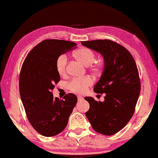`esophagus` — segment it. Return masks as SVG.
Returning <instances> with one entry per match:
<instances>
[{"label":"esophagus","instance_id":"esophagus-1","mask_svg":"<svg viewBox=\"0 0 158 158\" xmlns=\"http://www.w3.org/2000/svg\"><path fill=\"white\" fill-rule=\"evenodd\" d=\"M84 98L82 96H81V95H78V101H81V100H82Z\"/></svg>","mask_w":158,"mask_h":158}]
</instances>
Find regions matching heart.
Here are the masks:
<instances>
[{
  "label": "heart",
  "instance_id": "obj_1",
  "mask_svg": "<svg viewBox=\"0 0 158 158\" xmlns=\"http://www.w3.org/2000/svg\"><path fill=\"white\" fill-rule=\"evenodd\" d=\"M74 58L85 66H88L89 70L95 74H101L105 66L103 60H95V53L93 50L88 47H82L73 51ZM67 64V58L65 55H60L56 60V69L60 76H64L66 73ZM93 84V80L89 76L82 78H76L71 80L68 83V88L71 92L76 94H83Z\"/></svg>",
  "mask_w": 158,
  "mask_h": 158
}]
</instances>
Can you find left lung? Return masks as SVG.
I'll return each mask as SVG.
<instances>
[{"instance_id": "8db88e82", "label": "left lung", "mask_w": 158, "mask_h": 158, "mask_svg": "<svg viewBox=\"0 0 158 158\" xmlns=\"http://www.w3.org/2000/svg\"><path fill=\"white\" fill-rule=\"evenodd\" d=\"M84 46L103 56L104 70L94 91L106 94L104 102L90 97L85 113L95 131L114 135L126 126L135 111L140 92V80L136 62L125 47L109 40L81 41Z\"/></svg>"}]
</instances>
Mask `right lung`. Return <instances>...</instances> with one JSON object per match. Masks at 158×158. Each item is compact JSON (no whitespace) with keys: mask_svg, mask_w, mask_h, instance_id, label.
<instances>
[{"mask_svg":"<svg viewBox=\"0 0 158 158\" xmlns=\"http://www.w3.org/2000/svg\"><path fill=\"white\" fill-rule=\"evenodd\" d=\"M76 45L65 40H44L33 47L22 64L19 76L20 98L28 121L44 136H54L64 130L77 103L74 94L65 95L63 99L53 98L52 94L60 80L56 59Z\"/></svg>","mask_w":158,"mask_h":158,"instance_id":"obj_1","label":"right lung"}]
</instances>
